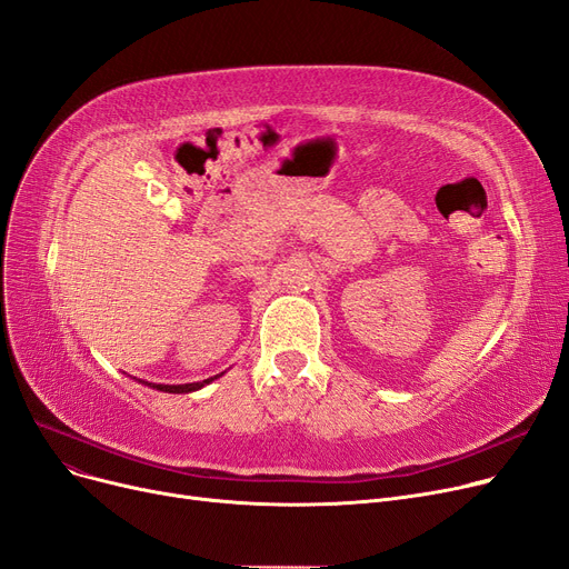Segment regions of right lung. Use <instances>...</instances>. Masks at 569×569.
I'll return each instance as SVG.
<instances>
[{"instance_id":"1","label":"right lung","mask_w":569,"mask_h":569,"mask_svg":"<svg viewBox=\"0 0 569 569\" xmlns=\"http://www.w3.org/2000/svg\"><path fill=\"white\" fill-rule=\"evenodd\" d=\"M211 379H216V377H211ZM211 379H207V381H200V383H179V386H164V383H158V386H153V388H158V390H164V392H190V390H197V388H202L204 383H209ZM151 386V383H148Z\"/></svg>"}]
</instances>
